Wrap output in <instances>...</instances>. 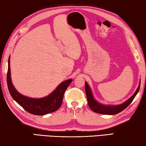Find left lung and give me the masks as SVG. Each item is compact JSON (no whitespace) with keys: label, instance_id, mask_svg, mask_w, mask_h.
Returning a JSON list of instances; mask_svg holds the SVG:
<instances>
[{"label":"left lung","instance_id":"left-lung-1","mask_svg":"<svg viewBox=\"0 0 146 146\" xmlns=\"http://www.w3.org/2000/svg\"><path fill=\"white\" fill-rule=\"evenodd\" d=\"M140 87V82L139 83V86H138L137 91H136L131 97L129 99L125 101V102L121 104L120 105L117 106H106L98 102L94 98L90 86H89L87 82H85V90L86 96H87L89 107L90 108V109L93 111L103 115H116L118 113L122 111L123 110H125V109L132 102V101L136 97V95H137L138 91H139Z\"/></svg>","mask_w":146,"mask_h":146}]
</instances>
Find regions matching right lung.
<instances>
[{
    "mask_svg": "<svg viewBox=\"0 0 146 146\" xmlns=\"http://www.w3.org/2000/svg\"><path fill=\"white\" fill-rule=\"evenodd\" d=\"M72 80L73 79H68L60 83L58 87L47 97L40 98H33L26 97L19 93L12 84L10 70V56L9 57L7 84L9 93L12 98L20 106L31 114L44 115L58 110L62 103L64 94Z\"/></svg>",
    "mask_w": 146,
    "mask_h": 146,
    "instance_id": "1",
    "label": "right lung"
}]
</instances>
